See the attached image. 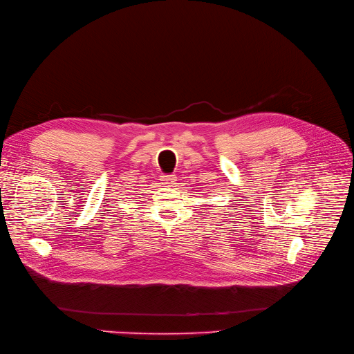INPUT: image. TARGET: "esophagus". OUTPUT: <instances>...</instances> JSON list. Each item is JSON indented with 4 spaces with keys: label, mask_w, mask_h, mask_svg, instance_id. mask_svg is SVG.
I'll return each instance as SVG.
<instances>
[{
    "label": "esophagus",
    "mask_w": 354,
    "mask_h": 354,
    "mask_svg": "<svg viewBox=\"0 0 354 354\" xmlns=\"http://www.w3.org/2000/svg\"><path fill=\"white\" fill-rule=\"evenodd\" d=\"M160 180H161V183L164 184V186H167V187H173L174 184H176V181H177V177H176V176H173V174H162Z\"/></svg>",
    "instance_id": "1"
}]
</instances>
